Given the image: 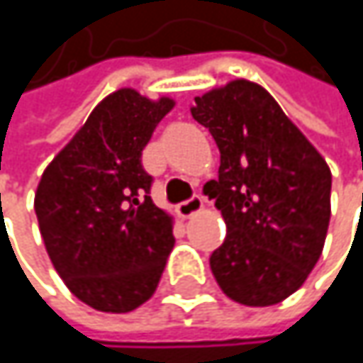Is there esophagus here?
I'll use <instances>...</instances> for the list:
<instances>
[{
  "instance_id": "34e87169",
  "label": "esophagus",
  "mask_w": 363,
  "mask_h": 363,
  "mask_svg": "<svg viewBox=\"0 0 363 363\" xmlns=\"http://www.w3.org/2000/svg\"><path fill=\"white\" fill-rule=\"evenodd\" d=\"M201 208H203V199H201L199 195H195V197H191V199L179 203V216L189 218V216H193L195 212H199Z\"/></svg>"
}]
</instances>
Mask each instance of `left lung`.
I'll use <instances>...</instances> for the list:
<instances>
[{"instance_id": "obj_1", "label": "left lung", "mask_w": 363, "mask_h": 363, "mask_svg": "<svg viewBox=\"0 0 363 363\" xmlns=\"http://www.w3.org/2000/svg\"><path fill=\"white\" fill-rule=\"evenodd\" d=\"M191 115L220 151L216 199L227 238L210 256L220 290L246 307L294 294L320 260L330 223L326 160L258 84L233 79L195 96Z\"/></svg>"}]
</instances>
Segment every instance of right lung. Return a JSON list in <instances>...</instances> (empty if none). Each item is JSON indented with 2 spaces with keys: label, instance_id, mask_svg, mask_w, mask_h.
I'll return each mask as SVG.
<instances>
[{
  "label": "right lung",
  "instance_id": "obj_1",
  "mask_svg": "<svg viewBox=\"0 0 363 363\" xmlns=\"http://www.w3.org/2000/svg\"><path fill=\"white\" fill-rule=\"evenodd\" d=\"M174 99L134 88L105 96L48 164L35 214L48 256L88 307L130 313L147 303L174 248V218L149 197L143 149Z\"/></svg>",
  "mask_w": 363,
  "mask_h": 363
}]
</instances>
